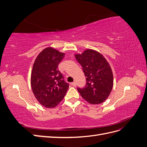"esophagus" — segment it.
Masks as SVG:
<instances>
[{
	"instance_id": "obj_1",
	"label": "esophagus",
	"mask_w": 147,
	"mask_h": 147,
	"mask_svg": "<svg viewBox=\"0 0 147 147\" xmlns=\"http://www.w3.org/2000/svg\"><path fill=\"white\" fill-rule=\"evenodd\" d=\"M71 84H72V85L73 86H74V87H75V86H77V83H76V82H72V83H71Z\"/></svg>"
}]
</instances>
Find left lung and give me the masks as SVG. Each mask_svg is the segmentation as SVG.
Here are the masks:
<instances>
[{
  "label": "left lung",
  "instance_id": "8db88e82",
  "mask_svg": "<svg viewBox=\"0 0 147 147\" xmlns=\"http://www.w3.org/2000/svg\"><path fill=\"white\" fill-rule=\"evenodd\" d=\"M75 56L86 77V86L78 88V91L90 104L102 103L110 95L113 84L112 70L109 63L100 53L90 49Z\"/></svg>",
  "mask_w": 147,
  "mask_h": 147
}]
</instances>
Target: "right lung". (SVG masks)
<instances>
[{
    "label": "right lung",
    "instance_id": "1",
    "mask_svg": "<svg viewBox=\"0 0 147 147\" xmlns=\"http://www.w3.org/2000/svg\"><path fill=\"white\" fill-rule=\"evenodd\" d=\"M65 54L51 47L39 53L31 74V88L35 98L47 108H54L64 99L69 84L66 83L58 65Z\"/></svg>",
    "mask_w": 147,
    "mask_h": 147
}]
</instances>
